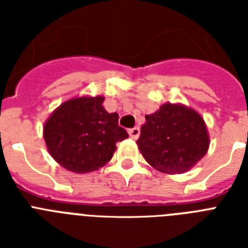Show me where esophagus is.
Returning a JSON list of instances; mask_svg holds the SVG:
<instances>
[{
	"instance_id": "obj_1",
	"label": "esophagus",
	"mask_w": 248,
	"mask_h": 248,
	"mask_svg": "<svg viewBox=\"0 0 248 248\" xmlns=\"http://www.w3.org/2000/svg\"><path fill=\"white\" fill-rule=\"evenodd\" d=\"M128 134H130V136H131V139L136 140L140 135V128L139 127L130 128V130H128Z\"/></svg>"
}]
</instances>
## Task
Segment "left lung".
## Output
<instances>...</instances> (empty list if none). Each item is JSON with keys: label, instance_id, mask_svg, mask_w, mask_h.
I'll return each instance as SVG.
<instances>
[{"label": "left lung", "instance_id": "left-lung-1", "mask_svg": "<svg viewBox=\"0 0 248 248\" xmlns=\"http://www.w3.org/2000/svg\"><path fill=\"white\" fill-rule=\"evenodd\" d=\"M208 141L203 118L196 110L167 103L145 116L136 144L155 169L183 173L207 153Z\"/></svg>", "mask_w": 248, "mask_h": 248}]
</instances>
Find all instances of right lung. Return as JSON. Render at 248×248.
Instances as JSON below:
<instances>
[{
	"label": "right lung",
	"mask_w": 248,
	"mask_h": 248,
	"mask_svg": "<svg viewBox=\"0 0 248 248\" xmlns=\"http://www.w3.org/2000/svg\"><path fill=\"white\" fill-rule=\"evenodd\" d=\"M104 97H76L60 105L44 127L50 155L64 169L91 172L110 161L116 144L128 138L118 114L103 107Z\"/></svg>",
	"instance_id": "right-lung-1"
}]
</instances>
